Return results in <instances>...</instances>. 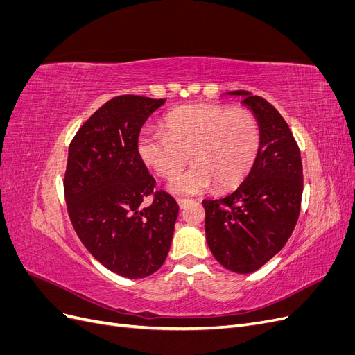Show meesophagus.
<instances>
[{
    "label": "esophagus",
    "instance_id": "34e87169",
    "mask_svg": "<svg viewBox=\"0 0 355 355\" xmlns=\"http://www.w3.org/2000/svg\"><path fill=\"white\" fill-rule=\"evenodd\" d=\"M176 201H178V204H179V207H180V209H185V207H188L189 204L192 202V200H188V198H178Z\"/></svg>",
    "mask_w": 355,
    "mask_h": 355
}]
</instances>
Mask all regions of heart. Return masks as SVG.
Returning a JSON list of instances; mask_svg holds the SVG:
<instances>
[{
  "label": "heart",
  "instance_id": "heart-1",
  "mask_svg": "<svg viewBox=\"0 0 355 355\" xmlns=\"http://www.w3.org/2000/svg\"><path fill=\"white\" fill-rule=\"evenodd\" d=\"M261 148V127L252 111L227 105H189L166 115L163 130L146 128L137 151L157 175L170 178L176 194H197L213 184L227 189L249 173Z\"/></svg>",
  "mask_w": 355,
  "mask_h": 355
}]
</instances>
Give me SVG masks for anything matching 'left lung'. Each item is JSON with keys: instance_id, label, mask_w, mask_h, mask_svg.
<instances>
[{"instance_id": "1", "label": "left lung", "mask_w": 355, "mask_h": 355, "mask_svg": "<svg viewBox=\"0 0 355 355\" xmlns=\"http://www.w3.org/2000/svg\"><path fill=\"white\" fill-rule=\"evenodd\" d=\"M241 96L261 127V148L250 173L227 197L202 200L206 239L227 270L250 274L280 252L300 213L304 170L300 149L284 118L261 96Z\"/></svg>"}]
</instances>
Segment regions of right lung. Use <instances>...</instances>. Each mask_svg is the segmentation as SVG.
Listing matches in <instances>:
<instances>
[{
    "mask_svg": "<svg viewBox=\"0 0 355 355\" xmlns=\"http://www.w3.org/2000/svg\"><path fill=\"white\" fill-rule=\"evenodd\" d=\"M166 99L123 94L85 121L69 145L63 191L72 227L110 271L144 278L164 263L179 206L137 151L141 128ZM152 197L148 207L143 202Z\"/></svg>",
    "mask_w": 355,
    "mask_h": 355,
    "instance_id": "right-lung-1",
    "label": "right lung"
}]
</instances>
